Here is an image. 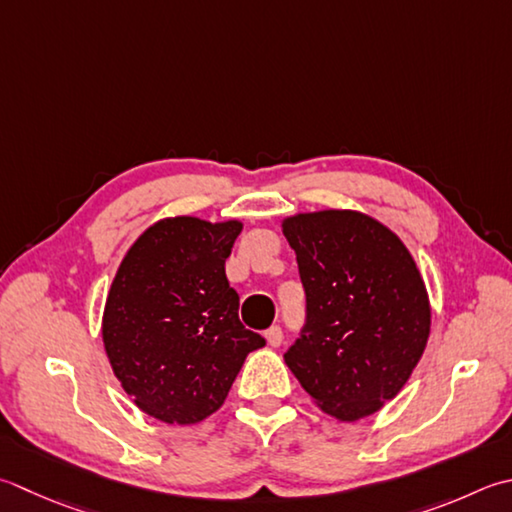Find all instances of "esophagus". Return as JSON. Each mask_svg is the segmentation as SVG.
Returning <instances> with one entry per match:
<instances>
[{
	"label": "esophagus",
	"mask_w": 512,
	"mask_h": 512,
	"mask_svg": "<svg viewBox=\"0 0 512 512\" xmlns=\"http://www.w3.org/2000/svg\"><path fill=\"white\" fill-rule=\"evenodd\" d=\"M266 342H268V346H273V348L282 346V342H284L282 328H279V326H270V328L266 330Z\"/></svg>",
	"instance_id": "obj_1"
}]
</instances>
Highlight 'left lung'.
<instances>
[{"label": "left lung", "mask_w": 512, "mask_h": 512, "mask_svg": "<svg viewBox=\"0 0 512 512\" xmlns=\"http://www.w3.org/2000/svg\"><path fill=\"white\" fill-rule=\"evenodd\" d=\"M284 235L306 293V324L286 364L328 415H373L426 348L424 279L393 230L353 210L288 217Z\"/></svg>", "instance_id": "1"}]
</instances>
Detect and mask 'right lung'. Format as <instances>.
I'll return each instance as SVG.
<instances>
[{
    "label": "right lung",
    "mask_w": 512,
    "mask_h": 512,
    "mask_svg": "<svg viewBox=\"0 0 512 512\" xmlns=\"http://www.w3.org/2000/svg\"><path fill=\"white\" fill-rule=\"evenodd\" d=\"M239 222L162 219L130 246L106 299L102 335L115 377L166 424H197L224 404L266 339L239 322L226 259Z\"/></svg>",
    "instance_id": "1"
}]
</instances>
